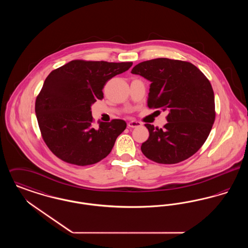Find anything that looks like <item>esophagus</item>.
Returning <instances> with one entry per match:
<instances>
[{
  "label": "esophagus",
  "instance_id": "1",
  "mask_svg": "<svg viewBox=\"0 0 248 248\" xmlns=\"http://www.w3.org/2000/svg\"><path fill=\"white\" fill-rule=\"evenodd\" d=\"M128 127L131 128H135V127H139V126H141L142 124L140 122H138V121H130L129 123L127 124Z\"/></svg>",
  "mask_w": 248,
  "mask_h": 248
}]
</instances>
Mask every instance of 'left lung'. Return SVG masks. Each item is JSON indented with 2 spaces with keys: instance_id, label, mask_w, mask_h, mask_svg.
<instances>
[{
  "instance_id": "obj_1",
  "label": "left lung",
  "mask_w": 248,
  "mask_h": 248,
  "mask_svg": "<svg viewBox=\"0 0 248 248\" xmlns=\"http://www.w3.org/2000/svg\"><path fill=\"white\" fill-rule=\"evenodd\" d=\"M151 82L150 108L167 110L164 128L150 124L143 154L158 164L182 162L199 151L215 122V96L209 80L193 64L176 59L143 61L131 71Z\"/></svg>"
}]
</instances>
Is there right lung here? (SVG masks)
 Listing matches in <instances>:
<instances>
[{
	"mask_svg": "<svg viewBox=\"0 0 248 248\" xmlns=\"http://www.w3.org/2000/svg\"><path fill=\"white\" fill-rule=\"evenodd\" d=\"M132 62L72 60L50 72L35 101L42 137L49 150L71 165H94L111 152L126 128L124 120L94 125L91 106L103 98V88Z\"/></svg>",
	"mask_w": 248,
	"mask_h": 248,
	"instance_id": "obj_1",
	"label": "right lung"
}]
</instances>
